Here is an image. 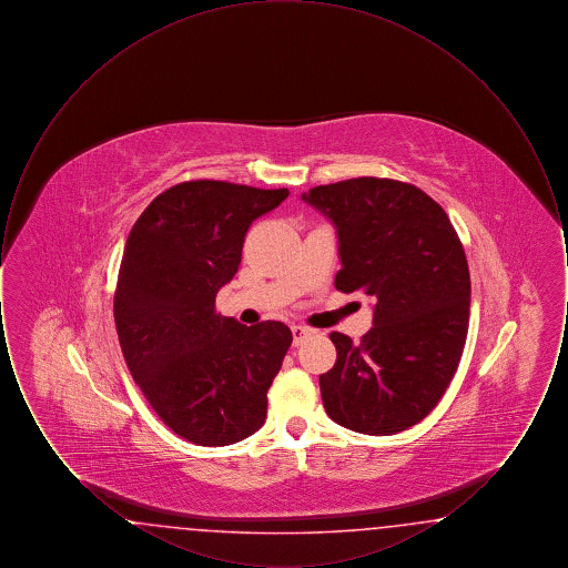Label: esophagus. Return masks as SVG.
<instances>
[{"label": "esophagus", "instance_id": "obj_1", "mask_svg": "<svg viewBox=\"0 0 568 568\" xmlns=\"http://www.w3.org/2000/svg\"><path fill=\"white\" fill-rule=\"evenodd\" d=\"M292 334H294V345H302L311 334H313V329H308V327H304V325H292Z\"/></svg>", "mask_w": 568, "mask_h": 568}]
</instances>
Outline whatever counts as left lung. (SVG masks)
<instances>
[{
	"label": "left lung",
	"mask_w": 568,
	"mask_h": 568,
	"mask_svg": "<svg viewBox=\"0 0 568 568\" xmlns=\"http://www.w3.org/2000/svg\"><path fill=\"white\" fill-rule=\"evenodd\" d=\"M302 197L338 230L336 290L377 300L359 343L329 334L325 413L355 433H403L440 403L464 352L470 274L458 232L426 191L394 179H347Z\"/></svg>",
	"instance_id": "1"
}]
</instances>
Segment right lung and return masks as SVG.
I'll list each match as a JSON object with an SVG mask.
<instances>
[{"label":"right lung","instance_id":"add662e5","mask_svg":"<svg viewBox=\"0 0 568 568\" xmlns=\"http://www.w3.org/2000/svg\"><path fill=\"white\" fill-rule=\"evenodd\" d=\"M287 195L185 181L160 193L128 236L114 290L119 345L163 424L195 445H232L266 422L292 329L221 317L215 297L239 272L248 225Z\"/></svg>","mask_w":568,"mask_h":568}]
</instances>
